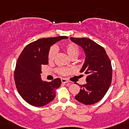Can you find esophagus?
<instances>
[{
	"mask_svg": "<svg viewBox=\"0 0 129 129\" xmlns=\"http://www.w3.org/2000/svg\"><path fill=\"white\" fill-rule=\"evenodd\" d=\"M61 82H62V83H63V84H65V83L69 82V80H67L66 78H61Z\"/></svg>",
	"mask_w": 129,
	"mask_h": 129,
	"instance_id": "obj_1",
	"label": "esophagus"
}]
</instances>
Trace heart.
<instances>
[{"label":"heart","mask_w":129,"mask_h":129,"mask_svg":"<svg viewBox=\"0 0 129 129\" xmlns=\"http://www.w3.org/2000/svg\"><path fill=\"white\" fill-rule=\"evenodd\" d=\"M64 51L67 53L70 58H76L78 55H79L80 50L79 47L77 45L74 44L73 43H69L66 44L64 46ZM57 54V49L55 47H52L51 48L49 52V55H48V59L49 61H53L55 58ZM71 71L70 69H60L58 70V72L61 74H68L69 72Z\"/></svg>","instance_id":"obj_1"}]
</instances>
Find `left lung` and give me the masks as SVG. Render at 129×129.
Instances as JSON below:
<instances>
[{"label":"left lung","instance_id":"obj_1","mask_svg":"<svg viewBox=\"0 0 129 129\" xmlns=\"http://www.w3.org/2000/svg\"><path fill=\"white\" fill-rule=\"evenodd\" d=\"M73 43L82 47L85 60L80 72L87 74L86 84L80 86L75 99L85 105L100 102L107 93L112 80V67L103 47L88 38H71Z\"/></svg>","mask_w":129,"mask_h":129}]
</instances>
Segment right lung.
I'll list each match as a JSON object with an SVG mask.
<instances>
[{
    "label": "right lung",
    "instance_id": "add662e5",
    "mask_svg": "<svg viewBox=\"0 0 129 129\" xmlns=\"http://www.w3.org/2000/svg\"><path fill=\"white\" fill-rule=\"evenodd\" d=\"M67 36L43 38L28 44L19 56L14 71V80L20 95L29 104L42 107L55 98V91L61 84V80L43 81L41 66L48 64L50 47Z\"/></svg>",
    "mask_w": 129,
    "mask_h": 129
}]
</instances>
